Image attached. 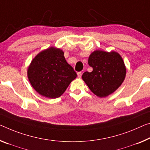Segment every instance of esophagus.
<instances>
[{
	"mask_svg": "<svg viewBox=\"0 0 150 150\" xmlns=\"http://www.w3.org/2000/svg\"><path fill=\"white\" fill-rule=\"evenodd\" d=\"M82 72H78V73H77V75H78V76L79 77V78H81V76H82Z\"/></svg>",
	"mask_w": 150,
	"mask_h": 150,
	"instance_id": "34e87169",
	"label": "esophagus"
}]
</instances>
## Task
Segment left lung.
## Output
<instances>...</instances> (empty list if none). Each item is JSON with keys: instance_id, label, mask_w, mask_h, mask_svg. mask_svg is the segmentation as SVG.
I'll list each match as a JSON object with an SVG mask.
<instances>
[{"instance_id": "1", "label": "left lung", "mask_w": 150, "mask_h": 150, "mask_svg": "<svg viewBox=\"0 0 150 150\" xmlns=\"http://www.w3.org/2000/svg\"><path fill=\"white\" fill-rule=\"evenodd\" d=\"M88 64L93 70L85 72L82 78L90 90L99 97L113 93L125 79V64L118 53L96 50L89 56Z\"/></svg>"}]
</instances>
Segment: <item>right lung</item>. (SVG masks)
Returning <instances> with one entry per match:
<instances>
[{
  "mask_svg": "<svg viewBox=\"0 0 150 150\" xmlns=\"http://www.w3.org/2000/svg\"><path fill=\"white\" fill-rule=\"evenodd\" d=\"M27 76L32 86L39 94L56 98L65 92L77 74L66 61L64 52L50 47L40 52L32 60Z\"/></svg>",
  "mask_w": 150,
  "mask_h": 150,
  "instance_id": "right-lung-1",
  "label": "right lung"
}]
</instances>
